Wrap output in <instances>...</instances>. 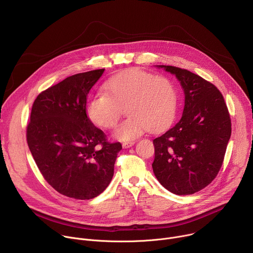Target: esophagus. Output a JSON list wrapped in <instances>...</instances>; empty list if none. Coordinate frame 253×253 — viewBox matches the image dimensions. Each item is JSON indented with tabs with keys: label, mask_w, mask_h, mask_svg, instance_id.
I'll return each instance as SVG.
<instances>
[{
	"label": "esophagus",
	"mask_w": 253,
	"mask_h": 253,
	"mask_svg": "<svg viewBox=\"0 0 253 253\" xmlns=\"http://www.w3.org/2000/svg\"><path fill=\"white\" fill-rule=\"evenodd\" d=\"M134 143H135L134 141H125L122 143V146H123V148H129L134 145Z\"/></svg>",
	"instance_id": "esophagus-1"
}]
</instances>
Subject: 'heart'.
I'll list each match as a JSON object with an SVG mask.
<instances>
[{
  "instance_id": "obj_1",
  "label": "heart",
  "mask_w": 253,
  "mask_h": 253,
  "mask_svg": "<svg viewBox=\"0 0 253 253\" xmlns=\"http://www.w3.org/2000/svg\"><path fill=\"white\" fill-rule=\"evenodd\" d=\"M102 90L103 94L88 101L86 112L95 125L109 129L117 124L124 109L128 117L114 131L118 139H135L147 129L157 132L174 119L177 90L166 76L129 69L106 81Z\"/></svg>"
}]
</instances>
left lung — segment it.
Returning <instances> with one entry per match:
<instances>
[{
  "instance_id": "obj_1",
  "label": "left lung",
  "mask_w": 253,
  "mask_h": 253,
  "mask_svg": "<svg viewBox=\"0 0 253 253\" xmlns=\"http://www.w3.org/2000/svg\"><path fill=\"white\" fill-rule=\"evenodd\" d=\"M180 81L185 104L181 119L153 140V172L170 192L189 195L217 176L231 135V119L221 92L192 72L159 65Z\"/></svg>"
}]
</instances>
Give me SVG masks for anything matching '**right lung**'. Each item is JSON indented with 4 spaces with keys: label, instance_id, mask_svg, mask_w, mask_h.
<instances>
[{
    "label": "right lung",
    "instance_id": "1",
    "mask_svg": "<svg viewBox=\"0 0 253 253\" xmlns=\"http://www.w3.org/2000/svg\"><path fill=\"white\" fill-rule=\"evenodd\" d=\"M105 69L67 77L32 106L27 143L46 181L60 194L88 200L111 182L120 142H109L86 112L87 97Z\"/></svg>",
    "mask_w": 253,
    "mask_h": 253
}]
</instances>
